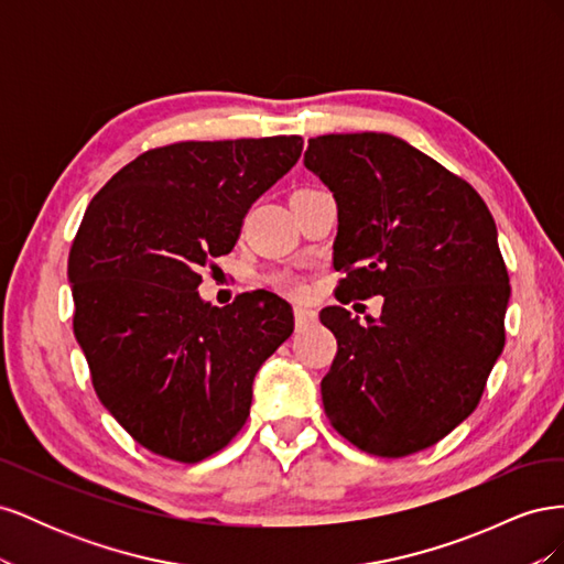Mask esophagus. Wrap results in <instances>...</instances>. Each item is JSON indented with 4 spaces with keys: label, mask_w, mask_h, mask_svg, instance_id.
Masks as SVG:
<instances>
[{
    "label": "esophagus",
    "mask_w": 564,
    "mask_h": 564,
    "mask_svg": "<svg viewBox=\"0 0 564 564\" xmlns=\"http://www.w3.org/2000/svg\"><path fill=\"white\" fill-rule=\"evenodd\" d=\"M317 319V313L311 311V308H301V305H296L294 308V322H296V329H305L308 324H313Z\"/></svg>",
    "instance_id": "obj_1"
}]
</instances>
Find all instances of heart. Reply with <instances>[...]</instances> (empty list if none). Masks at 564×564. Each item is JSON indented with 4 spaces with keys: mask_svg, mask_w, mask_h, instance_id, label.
Listing matches in <instances>:
<instances>
[{
    "mask_svg": "<svg viewBox=\"0 0 564 564\" xmlns=\"http://www.w3.org/2000/svg\"><path fill=\"white\" fill-rule=\"evenodd\" d=\"M272 284H275L282 294H289V296H301L305 289L303 280L296 275H278L275 280H272Z\"/></svg>",
    "mask_w": 564,
    "mask_h": 564,
    "instance_id": "heart-1",
    "label": "heart"
}]
</instances>
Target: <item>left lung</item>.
<instances>
[{
	"label": "left lung",
	"mask_w": 564,
	"mask_h": 564,
	"mask_svg": "<svg viewBox=\"0 0 564 564\" xmlns=\"http://www.w3.org/2000/svg\"><path fill=\"white\" fill-rule=\"evenodd\" d=\"M303 164L334 193L336 299L383 296L367 324L319 313L336 336L322 379L334 431L371 456L433 447L480 404L506 344L508 268L485 199L388 133H329Z\"/></svg>",
	"instance_id": "1"
}]
</instances>
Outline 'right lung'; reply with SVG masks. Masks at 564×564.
<instances>
[{"label":"right lung","instance_id":"add662e5","mask_svg":"<svg viewBox=\"0 0 564 564\" xmlns=\"http://www.w3.org/2000/svg\"><path fill=\"white\" fill-rule=\"evenodd\" d=\"M301 135L145 150L98 191L67 256L73 329L91 383L148 452L197 464L242 431L256 371L294 332L270 292L197 294L245 216L292 169Z\"/></svg>","mask_w":564,"mask_h":564}]
</instances>
